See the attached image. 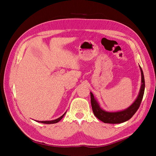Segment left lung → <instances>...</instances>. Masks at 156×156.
I'll use <instances>...</instances> for the list:
<instances>
[{"instance_id":"8db88e82","label":"left lung","mask_w":156,"mask_h":156,"mask_svg":"<svg viewBox=\"0 0 156 156\" xmlns=\"http://www.w3.org/2000/svg\"><path fill=\"white\" fill-rule=\"evenodd\" d=\"M139 67L141 73V86L140 88L138 96L136 97L134 102L132 103L129 107L126 108V109L115 112H110L103 110L100 107L99 103L97 101L96 99L94 98L93 94L90 92L91 105L92 111L94 115H95L99 120L103 122L104 123L120 124L129 120L134 115L136 111L138 110V108L141 103V101H142L145 88V83L143 72L140 66Z\"/></svg>"}]
</instances>
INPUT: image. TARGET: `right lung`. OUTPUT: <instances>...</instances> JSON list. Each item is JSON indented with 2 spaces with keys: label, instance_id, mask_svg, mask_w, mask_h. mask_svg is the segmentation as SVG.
I'll use <instances>...</instances> for the list:
<instances>
[{
  "label": "right lung",
  "instance_id": "right-lung-1",
  "mask_svg": "<svg viewBox=\"0 0 156 156\" xmlns=\"http://www.w3.org/2000/svg\"><path fill=\"white\" fill-rule=\"evenodd\" d=\"M66 113V111L64 112V114H63L62 116H61L60 117L58 118L57 119H55V120H48V121H36L37 122H40V123H43V124H55V123H57V122H58L61 119H62V118L64 117V116L65 115Z\"/></svg>",
  "mask_w": 156,
  "mask_h": 156
}]
</instances>
